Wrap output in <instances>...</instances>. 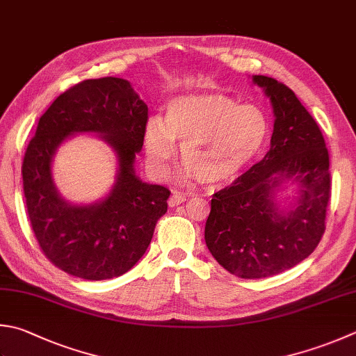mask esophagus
I'll return each instance as SVG.
<instances>
[{"mask_svg":"<svg viewBox=\"0 0 356 356\" xmlns=\"http://www.w3.org/2000/svg\"><path fill=\"white\" fill-rule=\"evenodd\" d=\"M187 200L186 195H181V193H172V197L169 198V204L170 206H178L181 203H184Z\"/></svg>","mask_w":356,"mask_h":356,"instance_id":"1","label":"esophagus"}]
</instances>
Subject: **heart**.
Listing matches in <instances>:
<instances>
[{
    "mask_svg": "<svg viewBox=\"0 0 356 356\" xmlns=\"http://www.w3.org/2000/svg\"><path fill=\"white\" fill-rule=\"evenodd\" d=\"M270 122L254 104H236L220 95H187L165 106L164 118H150L144 129L147 161L165 175L181 144L187 177L203 183L232 178L265 144Z\"/></svg>",
    "mask_w": 356,
    "mask_h": 356,
    "instance_id": "1",
    "label": "heart"
}]
</instances>
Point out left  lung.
I'll use <instances>...</instances> for the list:
<instances>
[{
  "instance_id": "left-lung-1",
  "label": "left lung",
  "mask_w": 356,
  "mask_h": 356,
  "mask_svg": "<svg viewBox=\"0 0 356 356\" xmlns=\"http://www.w3.org/2000/svg\"><path fill=\"white\" fill-rule=\"evenodd\" d=\"M274 111L271 147L265 158L212 195L204 240L226 271L241 279H264L296 266L318 246L330 201V161L316 120L286 85L252 76ZM291 179L300 187L286 213L273 200Z\"/></svg>"
}]
</instances>
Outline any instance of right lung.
<instances>
[{"label": "right lung", "mask_w": 356, "mask_h": 356, "mask_svg": "<svg viewBox=\"0 0 356 356\" xmlns=\"http://www.w3.org/2000/svg\"><path fill=\"white\" fill-rule=\"evenodd\" d=\"M149 108L129 80H83L62 92L40 118L24 153L26 209L40 250L58 270L104 280L131 270L149 248L170 191L143 183L133 169L143 149ZM77 131L99 132L118 153L120 175L111 195L91 207L58 197L50 177L56 147Z\"/></svg>", "instance_id": "add662e5"}]
</instances>
